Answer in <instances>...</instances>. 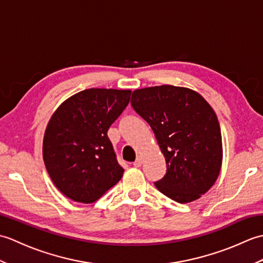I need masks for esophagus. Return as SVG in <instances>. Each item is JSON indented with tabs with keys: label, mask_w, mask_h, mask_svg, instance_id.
Returning a JSON list of instances; mask_svg holds the SVG:
<instances>
[{
	"label": "esophagus",
	"mask_w": 263,
	"mask_h": 263,
	"mask_svg": "<svg viewBox=\"0 0 263 263\" xmlns=\"http://www.w3.org/2000/svg\"><path fill=\"white\" fill-rule=\"evenodd\" d=\"M141 165H142V158L140 157V156H139L137 160L135 161V163H133V166L137 167V168H138V167H141Z\"/></svg>",
	"instance_id": "1"
}]
</instances>
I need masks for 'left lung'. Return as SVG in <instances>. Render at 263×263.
Here are the masks:
<instances>
[{
    "label": "left lung",
    "instance_id": "left-lung-1",
    "mask_svg": "<svg viewBox=\"0 0 263 263\" xmlns=\"http://www.w3.org/2000/svg\"><path fill=\"white\" fill-rule=\"evenodd\" d=\"M131 105L153 128L166 160L156 187L180 203L208 192L222 164L220 126L209 103L190 88L163 85L137 89Z\"/></svg>",
    "mask_w": 263,
    "mask_h": 263
}]
</instances>
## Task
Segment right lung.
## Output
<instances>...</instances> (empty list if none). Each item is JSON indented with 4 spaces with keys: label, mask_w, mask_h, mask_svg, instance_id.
Wrapping results in <instances>:
<instances>
[{
    "label": "right lung",
    "mask_w": 263,
    "mask_h": 263,
    "mask_svg": "<svg viewBox=\"0 0 263 263\" xmlns=\"http://www.w3.org/2000/svg\"><path fill=\"white\" fill-rule=\"evenodd\" d=\"M130 89L90 88L65 99L49 119L43 158L53 183L65 197L91 203L119 182L124 170L107 137L125 109Z\"/></svg>",
    "instance_id": "add662e5"
}]
</instances>
